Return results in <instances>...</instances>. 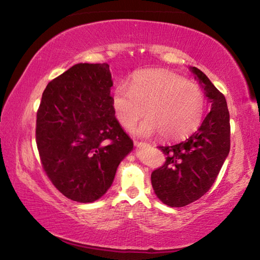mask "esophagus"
<instances>
[{"label": "esophagus", "instance_id": "34e87169", "mask_svg": "<svg viewBox=\"0 0 260 260\" xmlns=\"http://www.w3.org/2000/svg\"><path fill=\"white\" fill-rule=\"evenodd\" d=\"M134 144H135V147H138V148H142V147H148L149 146V144L146 143V142H142V141H136V140H134Z\"/></svg>", "mask_w": 260, "mask_h": 260}]
</instances>
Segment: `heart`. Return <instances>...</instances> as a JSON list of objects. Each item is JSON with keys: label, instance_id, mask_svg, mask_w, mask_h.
<instances>
[{"label": "heart", "instance_id": "b5f03b06", "mask_svg": "<svg viewBox=\"0 0 260 260\" xmlns=\"http://www.w3.org/2000/svg\"><path fill=\"white\" fill-rule=\"evenodd\" d=\"M117 117L127 128L148 114L139 128L142 135L159 132L170 141L190 135L203 119L205 98L201 88L165 70H144L133 74L131 86L119 83L113 90Z\"/></svg>", "mask_w": 260, "mask_h": 260}]
</instances>
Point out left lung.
<instances>
[{"label": "left lung", "mask_w": 260, "mask_h": 260, "mask_svg": "<svg viewBox=\"0 0 260 260\" xmlns=\"http://www.w3.org/2000/svg\"><path fill=\"white\" fill-rule=\"evenodd\" d=\"M190 70L204 88L211 111L187 140L158 147L166 160L151 173L152 188L158 199L172 208L186 206L209 191L231 148L230 112L225 96L200 69Z\"/></svg>", "instance_id": "obj_1"}]
</instances>
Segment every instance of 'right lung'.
<instances>
[{"instance_id":"1","label":"right lung","mask_w":260,"mask_h":260,"mask_svg":"<svg viewBox=\"0 0 260 260\" xmlns=\"http://www.w3.org/2000/svg\"><path fill=\"white\" fill-rule=\"evenodd\" d=\"M109 65H73L48 83L35 139L43 170L68 199L91 203L111 187L133 141L114 116Z\"/></svg>"}]
</instances>
